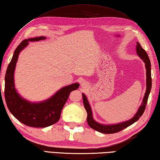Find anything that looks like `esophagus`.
Masks as SVG:
<instances>
[{
	"instance_id": "1",
	"label": "esophagus",
	"mask_w": 160,
	"mask_h": 160,
	"mask_svg": "<svg viewBox=\"0 0 160 160\" xmlns=\"http://www.w3.org/2000/svg\"><path fill=\"white\" fill-rule=\"evenodd\" d=\"M81 86H82V88H85V87H87V82L86 81H82V82L81 83Z\"/></svg>"
}]
</instances>
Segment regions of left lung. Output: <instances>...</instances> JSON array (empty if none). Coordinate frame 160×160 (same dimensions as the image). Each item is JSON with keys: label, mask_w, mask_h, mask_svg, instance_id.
Here are the masks:
<instances>
[{"label": "left lung", "mask_w": 160, "mask_h": 160, "mask_svg": "<svg viewBox=\"0 0 160 160\" xmlns=\"http://www.w3.org/2000/svg\"><path fill=\"white\" fill-rule=\"evenodd\" d=\"M136 54H138V56L141 58V59L145 63V66H146V93H145V96L143 97V101H142L141 105L139 106L138 109V111L136 112V114L132 118H131L130 120L127 121L122 122L118 123V124H103L98 122L96 120H94L92 115V108L90 106L89 101L88 100L85 94L82 93V100H83V104L85 106V108L87 112H88V118H87V121L89 126L94 129L97 132H99L101 133H117L118 132H120L124 129L127 128V127L132 125V124L136 122L140 117H141L142 115L146 108V104L148 99V97L151 90V88H152V78H151V64H150V61L148 57V55L146 53V52L145 51L141 45L139 44V42H136Z\"/></svg>", "instance_id": "left-lung-1"}]
</instances>
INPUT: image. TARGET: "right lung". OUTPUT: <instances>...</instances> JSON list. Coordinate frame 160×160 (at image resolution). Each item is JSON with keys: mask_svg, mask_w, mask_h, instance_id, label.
Returning a JSON list of instances; mask_svg holds the SVG:
<instances>
[{"mask_svg": "<svg viewBox=\"0 0 160 160\" xmlns=\"http://www.w3.org/2000/svg\"><path fill=\"white\" fill-rule=\"evenodd\" d=\"M45 39V37L40 36L23 40L14 50L5 78V98L8 109L20 122L32 127H47L57 122L70 93L80 86L79 83L75 82L63 87L51 97L40 102L28 101L17 92L14 75L20 52L28 45V42Z\"/></svg>", "mask_w": 160, "mask_h": 160, "instance_id": "obj_1", "label": "right lung"}]
</instances>
